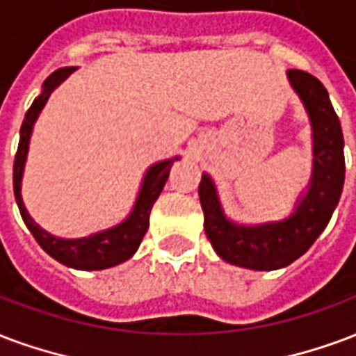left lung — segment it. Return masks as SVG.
<instances>
[{
	"label": "left lung",
	"instance_id": "obj_1",
	"mask_svg": "<svg viewBox=\"0 0 356 356\" xmlns=\"http://www.w3.org/2000/svg\"><path fill=\"white\" fill-rule=\"evenodd\" d=\"M313 128V171L304 196L291 217L279 222L243 226L226 218L217 188L204 173L198 186L205 236L226 262L249 270H279L300 259L325 230L339 202L346 181L343 134L328 92L312 73L286 71Z\"/></svg>",
	"mask_w": 356,
	"mask_h": 356
}]
</instances>
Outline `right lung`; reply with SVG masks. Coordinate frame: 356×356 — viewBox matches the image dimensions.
Instances as JSON below:
<instances>
[{
	"mask_svg": "<svg viewBox=\"0 0 356 356\" xmlns=\"http://www.w3.org/2000/svg\"><path fill=\"white\" fill-rule=\"evenodd\" d=\"M75 70L77 67H62V70H56L54 73H51L49 77L44 79L43 92L33 99V104L26 113L22 128H20V141H18L15 165H13V188H15V198H17L24 225L28 226V230L33 234L35 241L41 245V249L47 254H51L52 259L58 260L60 264L70 266V268H75V270H105V268H113V266L120 264V262H126L128 259H131L134 252L138 251L145 232L149 228V215H151L152 205H154L160 192L164 188L165 181L170 177L171 165L177 158L156 162L147 170L141 188H139L138 200L134 204V209L120 225L97 232V234H92L88 238L77 239L56 238L49 232H44L39 225H35L33 218L30 217V213L26 211L22 196H20L24 164H26V156H28L31 130H33V124L38 120L39 113L47 104L52 90L64 83Z\"/></svg>",
	"mask_w": 356,
	"mask_h": 356,
	"instance_id": "add662e5",
	"label": "right lung"
}]
</instances>
